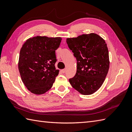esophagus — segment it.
I'll list each match as a JSON object with an SVG mask.
<instances>
[{
    "mask_svg": "<svg viewBox=\"0 0 132 132\" xmlns=\"http://www.w3.org/2000/svg\"><path fill=\"white\" fill-rule=\"evenodd\" d=\"M61 72H62V73H64V72H66V69H63V70H61Z\"/></svg>",
    "mask_w": 132,
    "mask_h": 132,
    "instance_id": "34e87169",
    "label": "esophagus"
}]
</instances>
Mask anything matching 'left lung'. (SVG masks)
I'll list each match as a JSON object with an SVG mask.
<instances>
[{
    "label": "left lung",
    "mask_w": 132,
    "mask_h": 132,
    "mask_svg": "<svg viewBox=\"0 0 132 132\" xmlns=\"http://www.w3.org/2000/svg\"><path fill=\"white\" fill-rule=\"evenodd\" d=\"M66 43L77 61L76 74L69 79L70 83L81 94H94L103 85L109 70V53L105 40L92 33L68 38Z\"/></svg>",
    "instance_id": "8db88e82"
}]
</instances>
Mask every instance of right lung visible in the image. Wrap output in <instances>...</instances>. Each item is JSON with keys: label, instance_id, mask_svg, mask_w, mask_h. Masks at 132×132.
<instances>
[{"label": "right lung", "instance_id": "add662e5", "mask_svg": "<svg viewBox=\"0 0 132 132\" xmlns=\"http://www.w3.org/2000/svg\"><path fill=\"white\" fill-rule=\"evenodd\" d=\"M61 37L36 36L25 42L20 49L18 68L21 80L32 93L45 94L52 88L59 74L55 50Z\"/></svg>", "mask_w": 132, "mask_h": 132}]
</instances>
